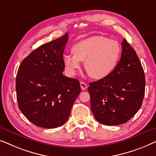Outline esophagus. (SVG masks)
Returning <instances> with one entry per match:
<instances>
[{
	"mask_svg": "<svg viewBox=\"0 0 156 156\" xmlns=\"http://www.w3.org/2000/svg\"><path fill=\"white\" fill-rule=\"evenodd\" d=\"M80 87H81V89H82L83 90H85L87 88V84H86L84 82H80Z\"/></svg>",
	"mask_w": 156,
	"mask_h": 156,
	"instance_id": "34e87169",
	"label": "esophagus"
}]
</instances>
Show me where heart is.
<instances>
[{
    "label": "heart",
    "mask_w": 156,
    "mask_h": 156,
    "mask_svg": "<svg viewBox=\"0 0 156 156\" xmlns=\"http://www.w3.org/2000/svg\"><path fill=\"white\" fill-rule=\"evenodd\" d=\"M73 54L64 56L66 71L75 75L85 62V69L92 78L101 79L110 75L115 68L120 55L121 46L118 41L104 36H94L79 42L73 47Z\"/></svg>",
    "instance_id": "1"
}]
</instances>
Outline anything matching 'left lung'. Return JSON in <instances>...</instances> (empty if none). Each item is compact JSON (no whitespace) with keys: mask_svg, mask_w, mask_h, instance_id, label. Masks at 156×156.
Masks as SVG:
<instances>
[{"mask_svg":"<svg viewBox=\"0 0 156 156\" xmlns=\"http://www.w3.org/2000/svg\"><path fill=\"white\" fill-rule=\"evenodd\" d=\"M145 76L135 50L125 39L120 61L110 75L90 83L91 109L97 121L118 125L128 121L141 108Z\"/></svg>","mask_w":156,"mask_h":156,"instance_id":"left-lung-1","label":"left lung"}]
</instances>
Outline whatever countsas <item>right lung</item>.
<instances>
[{
	"instance_id": "1",
	"label": "right lung",
	"mask_w": 156,
	"mask_h": 156,
	"mask_svg": "<svg viewBox=\"0 0 156 156\" xmlns=\"http://www.w3.org/2000/svg\"><path fill=\"white\" fill-rule=\"evenodd\" d=\"M68 37L66 34L40 46L19 67L16 78L19 108L38 127L56 128L64 124L80 92L77 79L62 73Z\"/></svg>"
}]
</instances>
